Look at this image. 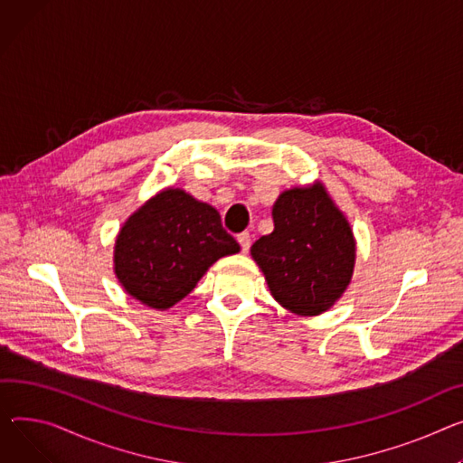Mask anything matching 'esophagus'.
<instances>
[{"label": "esophagus", "mask_w": 463, "mask_h": 463, "mask_svg": "<svg viewBox=\"0 0 463 463\" xmlns=\"http://www.w3.org/2000/svg\"><path fill=\"white\" fill-rule=\"evenodd\" d=\"M238 243H240L241 251H243V253H248V251H250V248H251V234H250V232H241V234H238Z\"/></svg>", "instance_id": "1"}]
</instances>
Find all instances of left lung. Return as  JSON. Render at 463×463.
I'll use <instances>...</instances> for the list:
<instances>
[{
	"mask_svg": "<svg viewBox=\"0 0 463 463\" xmlns=\"http://www.w3.org/2000/svg\"><path fill=\"white\" fill-rule=\"evenodd\" d=\"M273 232L251 245L275 301L317 317L345 294L355 264V240L345 213L320 182L277 197Z\"/></svg>",
	"mask_w": 463,
	"mask_h": 463,
	"instance_id": "obj_1",
	"label": "left lung"
}]
</instances>
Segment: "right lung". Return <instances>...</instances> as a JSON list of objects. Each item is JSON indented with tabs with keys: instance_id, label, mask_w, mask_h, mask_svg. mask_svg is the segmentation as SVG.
I'll return each mask as SVG.
<instances>
[{
	"instance_id": "1",
	"label": "right lung",
	"mask_w": 463,
	"mask_h": 463,
	"mask_svg": "<svg viewBox=\"0 0 463 463\" xmlns=\"http://www.w3.org/2000/svg\"><path fill=\"white\" fill-rule=\"evenodd\" d=\"M240 251L213 206L167 188L148 199L115 240V275L150 309L165 311L186 298L206 269Z\"/></svg>"
}]
</instances>
